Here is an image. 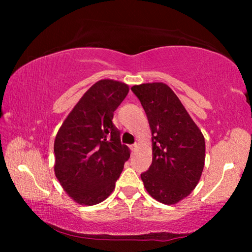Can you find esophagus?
Instances as JSON below:
<instances>
[{
	"mask_svg": "<svg viewBox=\"0 0 252 252\" xmlns=\"http://www.w3.org/2000/svg\"><path fill=\"white\" fill-rule=\"evenodd\" d=\"M136 148H138V144H136V143H134V144H131V146H130V149H131L132 151H135V149H136Z\"/></svg>",
	"mask_w": 252,
	"mask_h": 252,
	"instance_id": "obj_1",
	"label": "esophagus"
}]
</instances>
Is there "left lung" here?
Segmentation results:
<instances>
[{
  "label": "left lung",
  "instance_id": "left-lung-1",
  "mask_svg": "<svg viewBox=\"0 0 252 252\" xmlns=\"http://www.w3.org/2000/svg\"><path fill=\"white\" fill-rule=\"evenodd\" d=\"M141 102L152 133V163L141 174L157 201L176 204L199 183L206 160V142L172 89L162 82L131 88Z\"/></svg>",
  "mask_w": 252,
  "mask_h": 252
}]
</instances>
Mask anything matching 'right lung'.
Returning <instances> with one entry per match:
<instances>
[{
	"instance_id": "1",
	"label": "right lung",
	"mask_w": 252,
	"mask_h": 252,
	"mask_svg": "<svg viewBox=\"0 0 252 252\" xmlns=\"http://www.w3.org/2000/svg\"><path fill=\"white\" fill-rule=\"evenodd\" d=\"M129 93L120 81H97L72 109L54 140V173L67 195L94 206L116 188L130 149L120 142L114 111Z\"/></svg>"
}]
</instances>
